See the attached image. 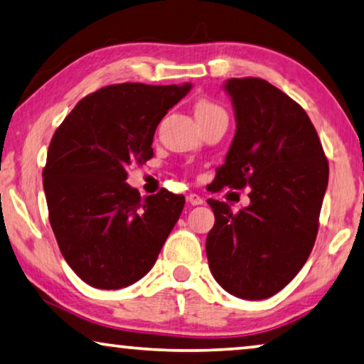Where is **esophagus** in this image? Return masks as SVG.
I'll list each match as a JSON object with an SVG mask.
<instances>
[{
  "label": "esophagus",
  "mask_w": 364,
  "mask_h": 364,
  "mask_svg": "<svg viewBox=\"0 0 364 364\" xmlns=\"http://www.w3.org/2000/svg\"><path fill=\"white\" fill-rule=\"evenodd\" d=\"M188 203L191 205H199V204L204 203V199L198 196V194H188Z\"/></svg>",
  "instance_id": "1"
}]
</instances>
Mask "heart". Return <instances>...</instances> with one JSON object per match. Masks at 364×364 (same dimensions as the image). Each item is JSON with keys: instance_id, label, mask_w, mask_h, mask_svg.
I'll use <instances>...</instances> for the list:
<instances>
[{"instance_id": "1", "label": "heart", "mask_w": 364, "mask_h": 364, "mask_svg": "<svg viewBox=\"0 0 364 364\" xmlns=\"http://www.w3.org/2000/svg\"><path fill=\"white\" fill-rule=\"evenodd\" d=\"M214 111H222L219 106L214 105V102L200 101L196 105V114H205V112H214Z\"/></svg>"}]
</instances>
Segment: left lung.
I'll list each match as a JSON object with an SVG mask.
<instances>
[{"label": "left lung", "mask_w": 364, "mask_h": 364, "mask_svg": "<svg viewBox=\"0 0 364 364\" xmlns=\"http://www.w3.org/2000/svg\"><path fill=\"white\" fill-rule=\"evenodd\" d=\"M235 114V135L217 168L215 191L250 186L240 213L208 199L215 222L205 238L214 279L232 296H274L299 273L318 229L328 161L306 111L262 78L224 85Z\"/></svg>", "instance_id": "obj_1"}]
</instances>
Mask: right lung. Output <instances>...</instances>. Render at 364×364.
I'll list each match as a JSON object with an SVG mask.
<instances>
[{"label": "right lung", "mask_w": 364, "mask_h": 364, "mask_svg": "<svg viewBox=\"0 0 364 364\" xmlns=\"http://www.w3.org/2000/svg\"><path fill=\"white\" fill-rule=\"evenodd\" d=\"M191 83H121L81 100L53 134L43 168L48 219L68 267L97 289L144 278L180 219L183 194L140 198L129 165L154 156V135Z\"/></svg>", "instance_id": "right-lung-1"}]
</instances>
